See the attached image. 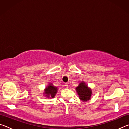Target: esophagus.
<instances>
[{
  "mask_svg": "<svg viewBox=\"0 0 129 129\" xmlns=\"http://www.w3.org/2000/svg\"><path fill=\"white\" fill-rule=\"evenodd\" d=\"M65 88H68V85L67 83H65Z\"/></svg>",
  "mask_w": 129,
  "mask_h": 129,
  "instance_id": "obj_1",
  "label": "esophagus"
}]
</instances>
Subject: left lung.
<instances>
[{
  "mask_svg": "<svg viewBox=\"0 0 129 129\" xmlns=\"http://www.w3.org/2000/svg\"><path fill=\"white\" fill-rule=\"evenodd\" d=\"M76 90L77 91L79 99L81 101L86 102L91 99L93 94L92 90L84 81H82L79 83L78 85L76 88Z\"/></svg>",
  "mask_w": 129,
  "mask_h": 129,
  "instance_id": "8db88e82",
  "label": "left lung"
}]
</instances>
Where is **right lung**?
I'll return each mask as SVG.
<instances>
[{
  "instance_id": "1",
  "label": "right lung",
  "mask_w": 129,
  "mask_h": 129,
  "mask_svg": "<svg viewBox=\"0 0 129 129\" xmlns=\"http://www.w3.org/2000/svg\"><path fill=\"white\" fill-rule=\"evenodd\" d=\"M58 88L57 87L54 86L53 84L49 82L47 86H45V88L44 90L43 95H44L45 97L48 99H53L55 97V95L57 93Z\"/></svg>"
}]
</instances>
